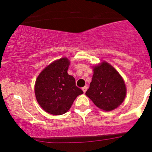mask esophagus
<instances>
[{
    "mask_svg": "<svg viewBox=\"0 0 152 152\" xmlns=\"http://www.w3.org/2000/svg\"><path fill=\"white\" fill-rule=\"evenodd\" d=\"M87 88H88V87H87V86H84V87L82 88V90H83V91L84 94H85L86 91H87Z\"/></svg>",
    "mask_w": 152,
    "mask_h": 152,
    "instance_id": "obj_1",
    "label": "esophagus"
}]
</instances>
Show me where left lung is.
<instances>
[{
	"mask_svg": "<svg viewBox=\"0 0 152 152\" xmlns=\"http://www.w3.org/2000/svg\"><path fill=\"white\" fill-rule=\"evenodd\" d=\"M86 95L99 108L113 110L125 99V82L112 66L104 61L94 67L92 81Z\"/></svg>",
	"mask_w": 152,
	"mask_h": 152,
	"instance_id": "obj_1",
	"label": "left lung"
}]
</instances>
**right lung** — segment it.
Instances as JSON below:
<instances>
[{
    "instance_id": "1",
    "label": "right lung",
    "mask_w": 152,
    "mask_h": 152,
    "mask_svg": "<svg viewBox=\"0 0 152 152\" xmlns=\"http://www.w3.org/2000/svg\"><path fill=\"white\" fill-rule=\"evenodd\" d=\"M69 59L61 58L49 64L40 73L34 86L38 103L45 111L54 115L64 114L76 97L83 94L76 81L68 74Z\"/></svg>"
}]
</instances>
